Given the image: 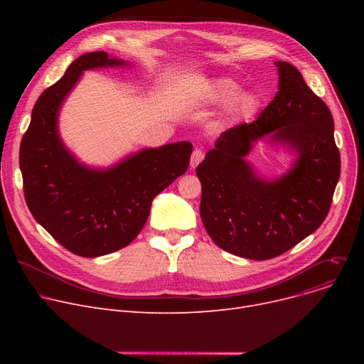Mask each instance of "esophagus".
Instances as JSON below:
<instances>
[{
  "label": "esophagus",
  "mask_w": 364,
  "mask_h": 364,
  "mask_svg": "<svg viewBox=\"0 0 364 364\" xmlns=\"http://www.w3.org/2000/svg\"><path fill=\"white\" fill-rule=\"evenodd\" d=\"M202 161H203V151L200 149H196L192 153V158H190V168L195 169Z\"/></svg>",
  "instance_id": "34e87169"
}]
</instances>
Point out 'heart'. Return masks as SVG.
Returning <instances> with one entry per match:
<instances>
[{
  "mask_svg": "<svg viewBox=\"0 0 364 364\" xmlns=\"http://www.w3.org/2000/svg\"><path fill=\"white\" fill-rule=\"evenodd\" d=\"M195 102L200 106L225 107L233 124L252 121L262 107V95L255 90H242V84L230 76H203L193 82Z\"/></svg>",
  "mask_w": 364,
  "mask_h": 364,
  "instance_id": "1",
  "label": "heart"
}]
</instances>
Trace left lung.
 <instances>
[{"mask_svg": "<svg viewBox=\"0 0 364 364\" xmlns=\"http://www.w3.org/2000/svg\"><path fill=\"white\" fill-rule=\"evenodd\" d=\"M279 91L252 124L223 132L196 168L200 218L233 255L270 259L314 233L326 218L341 174L329 107L288 62H274ZM265 139L294 156L282 176H261L245 156Z\"/></svg>", "mask_w": 364, "mask_h": 364, "instance_id": "left-lung-1", "label": "left lung"}]
</instances>
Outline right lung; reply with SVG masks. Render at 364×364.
I'll return each instance as SVG.
<instances>
[{"instance_id":"1","label":"right lung","mask_w":364,"mask_h":364,"mask_svg":"<svg viewBox=\"0 0 364 364\" xmlns=\"http://www.w3.org/2000/svg\"><path fill=\"white\" fill-rule=\"evenodd\" d=\"M131 66L106 51L73 60L62 80L38 97L18 151L31 214L66 250L87 258L112 254L136 239L151 200L184 174L192 155V143L177 141L131 151L109 166H94L68 149L59 117L82 73Z\"/></svg>"}]
</instances>
